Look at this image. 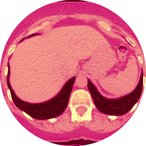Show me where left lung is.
Masks as SVG:
<instances>
[{"instance_id": "left-lung-1", "label": "left lung", "mask_w": 146, "mask_h": 146, "mask_svg": "<svg viewBox=\"0 0 146 146\" xmlns=\"http://www.w3.org/2000/svg\"><path fill=\"white\" fill-rule=\"evenodd\" d=\"M142 87L143 73H141L138 86L131 93L119 98L109 99L100 95V93L98 92L95 86L90 81V80L88 79V88L96 108L102 113L112 116H121L131 110L141 96Z\"/></svg>"}]
</instances>
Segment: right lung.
Segmentation results:
<instances>
[{
  "mask_svg": "<svg viewBox=\"0 0 146 146\" xmlns=\"http://www.w3.org/2000/svg\"><path fill=\"white\" fill-rule=\"evenodd\" d=\"M34 35H36V33H33L32 35L27 36V38L34 36ZM23 40H24V38ZM9 75H10V67H9V64H8L7 84H8V88L10 89L11 98L14 102L15 105L19 109H20L21 110H23L25 113H27L28 115L37 119H51V118H54L56 116H59L63 113L67 107L73 84L76 79L75 76H73L70 80H68L66 84L64 85L62 89L60 91V92L51 100L45 102H42V103L32 104V103H29L27 102L22 101L15 95L14 91L10 84V82H9Z\"/></svg>",
  "mask_w": 146,
  "mask_h": 146,
  "instance_id": "1",
  "label": "right lung"
}]
</instances>
